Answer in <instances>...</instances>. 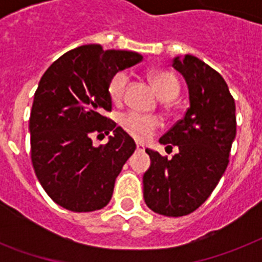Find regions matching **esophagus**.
Segmentation results:
<instances>
[{
  "instance_id": "1",
  "label": "esophagus",
  "mask_w": 262,
  "mask_h": 262,
  "mask_svg": "<svg viewBox=\"0 0 262 262\" xmlns=\"http://www.w3.org/2000/svg\"><path fill=\"white\" fill-rule=\"evenodd\" d=\"M144 144H141V143H136V149H137V151H144Z\"/></svg>"
}]
</instances>
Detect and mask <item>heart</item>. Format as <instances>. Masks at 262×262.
<instances>
[{"instance_id":"heart-1","label":"heart","mask_w":262,"mask_h":262,"mask_svg":"<svg viewBox=\"0 0 262 262\" xmlns=\"http://www.w3.org/2000/svg\"><path fill=\"white\" fill-rule=\"evenodd\" d=\"M149 80L155 87L160 98L166 100L174 99L179 92V83L177 77L167 71H152ZM129 83V76L126 72H118L113 76L108 83V95L114 103H119L123 99L125 90ZM118 122L127 135L136 140H148L154 136L162 125L159 117L149 114H141L137 111H127L119 115Z\"/></svg>"}]
</instances>
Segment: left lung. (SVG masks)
<instances>
[{"label":"left lung","mask_w":262,"mask_h":262,"mask_svg":"<svg viewBox=\"0 0 262 262\" xmlns=\"http://www.w3.org/2000/svg\"><path fill=\"white\" fill-rule=\"evenodd\" d=\"M185 77L190 106L159 143L178 152L167 159L145 149L151 166L143 177L144 200L164 216H185L211 195L228 164L236 135L235 102L222 76L194 55L175 57Z\"/></svg>","instance_id":"8db88e82"}]
</instances>
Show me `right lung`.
<instances>
[{
  "label": "right lung",
  "instance_id": "right-lung-1",
  "mask_svg": "<svg viewBox=\"0 0 262 262\" xmlns=\"http://www.w3.org/2000/svg\"><path fill=\"white\" fill-rule=\"evenodd\" d=\"M141 59L135 51L84 45L54 61L39 81L30 117L31 159L45 191L65 209L92 212L110 203L136 144L102 113L111 111L113 76ZM94 134H110L109 143L95 147Z\"/></svg>",
  "mask_w": 262,
  "mask_h": 262
}]
</instances>
